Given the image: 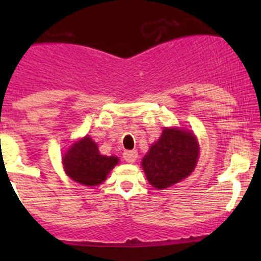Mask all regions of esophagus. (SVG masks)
Masks as SVG:
<instances>
[{
    "instance_id": "1",
    "label": "esophagus",
    "mask_w": 261,
    "mask_h": 261,
    "mask_svg": "<svg viewBox=\"0 0 261 261\" xmlns=\"http://www.w3.org/2000/svg\"><path fill=\"white\" fill-rule=\"evenodd\" d=\"M122 158L127 162V163H134L137 160V152L133 149V151H125L122 154Z\"/></svg>"
}]
</instances>
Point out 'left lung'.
Instances as JSON below:
<instances>
[{
	"instance_id": "left-lung-1",
	"label": "left lung",
	"mask_w": 261,
	"mask_h": 261,
	"mask_svg": "<svg viewBox=\"0 0 261 261\" xmlns=\"http://www.w3.org/2000/svg\"><path fill=\"white\" fill-rule=\"evenodd\" d=\"M197 157L199 145L194 134L179 128H164L141 164L149 184L164 189L190 175Z\"/></svg>"
}]
</instances>
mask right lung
<instances>
[{"label": "right lung", "instance_id": "right-lung-1", "mask_svg": "<svg viewBox=\"0 0 261 261\" xmlns=\"http://www.w3.org/2000/svg\"><path fill=\"white\" fill-rule=\"evenodd\" d=\"M64 167L67 175L74 181L87 187L99 185L108 173L118 164V157L101 155L97 143L86 136L72 145L64 155Z\"/></svg>", "mask_w": 261, "mask_h": 261}]
</instances>
